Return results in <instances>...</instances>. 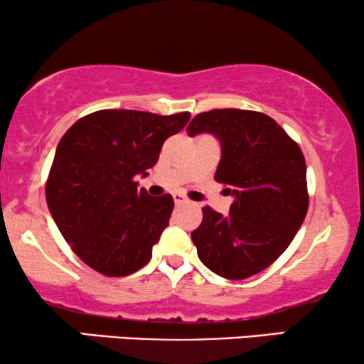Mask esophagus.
Here are the masks:
<instances>
[{"label": "esophagus", "mask_w": 364, "mask_h": 364, "mask_svg": "<svg viewBox=\"0 0 364 364\" xmlns=\"http://www.w3.org/2000/svg\"><path fill=\"white\" fill-rule=\"evenodd\" d=\"M173 202H176V205H182V204H186V202H188V199L186 196H182V193L176 192L173 193Z\"/></svg>", "instance_id": "obj_1"}]
</instances>
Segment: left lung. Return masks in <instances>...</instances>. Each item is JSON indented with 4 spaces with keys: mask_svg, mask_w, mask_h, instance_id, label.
Masks as SVG:
<instances>
[{
    "mask_svg": "<svg viewBox=\"0 0 364 364\" xmlns=\"http://www.w3.org/2000/svg\"><path fill=\"white\" fill-rule=\"evenodd\" d=\"M214 134L223 145L215 181L234 202L228 215L205 205L192 232L204 266L245 279L271 266L294 239L309 205L306 160L286 130L261 112L223 108L192 119L187 134Z\"/></svg>",
    "mask_w": 364,
    "mask_h": 364,
    "instance_id": "obj_1",
    "label": "left lung"
}]
</instances>
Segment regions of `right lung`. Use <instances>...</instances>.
Segmentation results:
<instances>
[{"mask_svg":"<svg viewBox=\"0 0 364 364\" xmlns=\"http://www.w3.org/2000/svg\"><path fill=\"white\" fill-rule=\"evenodd\" d=\"M191 113L157 115L98 110L61 136L46 178V202L61 235L103 276L124 277L152 257L173 210L171 193L149 196L135 177L147 176L160 149Z\"/></svg>","mask_w":364,"mask_h":364,"instance_id":"1","label":"right lung"}]
</instances>
